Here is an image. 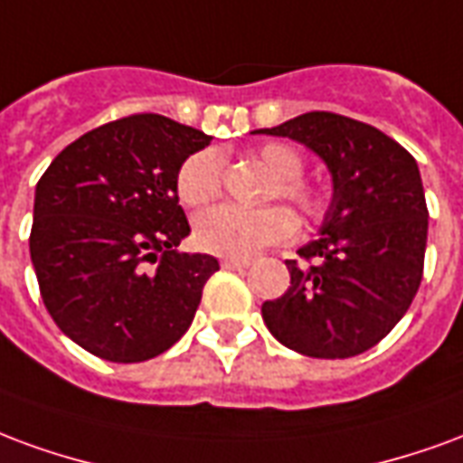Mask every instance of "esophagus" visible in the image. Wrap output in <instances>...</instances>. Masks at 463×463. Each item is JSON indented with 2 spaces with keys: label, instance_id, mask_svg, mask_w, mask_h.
Returning a JSON list of instances; mask_svg holds the SVG:
<instances>
[{
  "label": "esophagus",
  "instance_id": "1",
  "mask_svg": "<svg viewBox=\"0 0 463 463\" xmlns=\"http://www.w3.org/2000/svg\"><path fill=\"white\" fill-rule=\"evenodd\" d=\"M249 264H251L249 259H234V256H227V259H222V266H224V269H246Z\"/></svg>",
  "mask_w": 463,
  "mask_h": 463
}]
</instances>
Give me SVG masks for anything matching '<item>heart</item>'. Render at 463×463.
<instances>
[{
    "mask_svg": "<svg viewBox=\"0 0 463 463\" xmlns=\"http://www.w3.org/2000/svg\"><path fill=\"white\" fill-rule=\"evenodd\" d=\"M256 160L266 165L279 177L273 184V197H283L306 219L323 214V194L301 177V153L286 143H266L256 150ZM224 162L217 150H199L182 162L177 172V194L187 207H204L222 194ZM298 229V222L286 207L244 209L234 204L207 209L199 214L194 234L202 249L212 254L246 259L259 249L288 241Z\"/></svg>",
    "mask_w": 463,
    "mask_h": 463,
    "instance_id": "1",
    "label": "heart"
}]
</instances>
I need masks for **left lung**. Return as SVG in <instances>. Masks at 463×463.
I'll return each mask as SVG.
<instances>
[{
  "mask_svg": "<svg viewBox=\"0 0 463 463\" xmlns=\"http://www.w3.org/2000/svg\"><path fill=\"white\" fill-rule=\"evenodd\" d=\"M326 162L333 199L320 236L286 261L291 286L261 306L281 345L308 357L365 353L400 323L420 288L430 212L402 145L353 118L313 110L276 128Z\"/></svg>",
  "mask_w": 463,
  "mask_h": 463,
  "instance_id": "8db88e82",
  "label": "left lung"
}]
</instances>
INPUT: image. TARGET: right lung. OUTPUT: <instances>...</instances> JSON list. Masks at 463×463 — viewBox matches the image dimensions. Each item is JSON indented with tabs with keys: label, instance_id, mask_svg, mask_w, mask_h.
Returning a JSON list of instances; mask_svg holds the SVG:
<instances>
[{
	"label": "right lung",
	"instance_id": "add662e5",
	"mask_svg": "<svg viewBox=\"0 0 463 463\" xmlns=\"http://www.w3.org/2000/svg\"><path fill=\"white\" fill-rule=\"evenodd\" d=\"M209 140L197 128L137 113L80 135L42 175L32 264L53 323L83 350L143 363L192 326L219 261L177 251L190 234L177 172Z\"/></svg>",
	"mask_w": 463,
	"mask_h": 463
}]
</instances>
